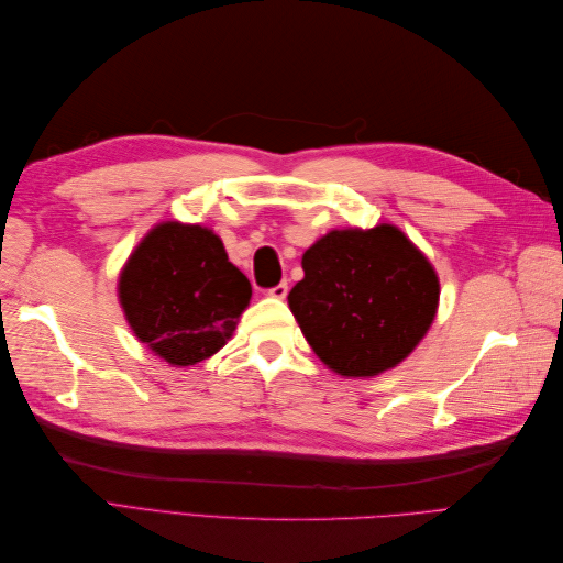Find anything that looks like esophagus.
I'll use <instances>...</instances> for the list:
<instances>
[{"mask_svg": "<svg viewBox=\"0 0 563 563\" xmlns=\"http://www.w3.org/2000/svg\"><path fill=\"white\" fill-rule=\"evenodd\" d=\"M272 298H277V300H284L286 296H288V284L286 282H282V284H277L275 288H269L267 291Z\"/></svg>", "mask_w": 563, "mask_h": 563, "instance_id": "1", "label": "esophagus"}]
</instances>
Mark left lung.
I'll return each mask as SVG.
<instances>
[{
    "instance_id": "obj_1",
    "label": "left lung",
    "mask_w": 563,
    "mask_h": 563,
    "mask_svg": "<svg viewBox=\"0 0 563 563\" xmlns=\"http://www.w3.org/2000/svg\"><path fill=\"white\" fill-rule=\"evenodd\" d=\"M288 308L319 360L347 378L395 368L432 327L439 279L395 225L331 230L302 253Z\"/></svg>"
}]
</instances>
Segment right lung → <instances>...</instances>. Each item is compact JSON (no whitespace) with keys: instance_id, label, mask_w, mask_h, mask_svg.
<instances>
[{"instance_id":"add662e5","label":"right lung","mask_w":563,"mask_h":563,"mask_svg":"<svg viewBox=\"0 0 563 563\" xmlns=\"http://www.w3.org/2000/svg\"><path fill=\"white\" fill-rule=\"evenodd\" d=\"M251 300V284L220 236L166 220L135 246L119 275V302L133 333L174 366L223 347Z\"/></svg>"}]
</instances>
